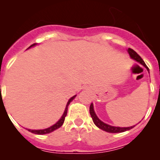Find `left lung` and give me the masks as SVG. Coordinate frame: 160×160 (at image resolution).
<instances>
[{"label": "left lung", "instance_id": "obj_1", "mask_svg": "<svg viewBox=\"0 0 160 160\" xmlns=\"http://www.w3.org/2000/svg\"><path fill=\"white\" fill-rule=\"evenodd\" d=\"M128 52L131 58L135 60L136 62H139L140 64H142L144 67L147 68V70H149V69H148V67L147 66V65L145 64V62H143V60L141 58L140 56H139V55H138V53L134 50V49L129 48V49H128ZM90 116H91V118H92L93 119V122H94V123L97 126L98 128H100V129L102 130V131H105L109 133L124 132V131H129V130L132 129V128L135 127V126H132V127H129V128H119V127H113V126L108 125V124L103 122L102 121H101L99 118H98L97 115H96L95 112H94V105H93V103H91L90 106Z\"/></svg>", "mask_w": 160, "mask_h": 160}]
</instances>
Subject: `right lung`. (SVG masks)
I'll return each instance as SVG.
<instances>
[{"mask_svg":"<svg viewBox=\"0 0 160 160\" xmlns=\"http://www.w3.org/2000/svg\"><path fill=\"white\" fill-rule=\"evenodd\" d=\"M35 45H37V44L36 43L32 44V45H31V46H29V48L32 47V46H34ZM75 97H76V95H74V96H73V97H72V98H70V99H69V101H68L67 104H66V109H65V111H64V113H63L62 116L61 117L60 119H59L58 121V122L54 124V125L51 126V127H49V128H46V129H43V130H30V129H27L28 131H30V132H32V133H33V134H37V135H45V134H49V133L52 132V131H55V130H57L58 128H61V127L62 126L63 122H64V121H65V118H66V114H67L68 106L70 105V102L73 101V99Z\"/></svg>","mask_w":160,"mask_h":160,"instance_id":"obj_1","label":"right lung"}]
</instances>
